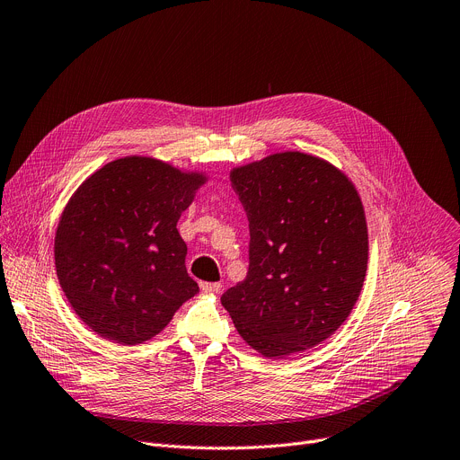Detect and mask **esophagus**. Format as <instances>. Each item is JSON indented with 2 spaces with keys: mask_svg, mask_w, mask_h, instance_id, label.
<instances>
[{
  "mask_svg": "<svg viewBox=\"0 0 460 460\" xmlns=\"http://www.w3.org/2000/svg\"><path fill=\"white\" fill-rule=\"evenodd\" d=\"M199 288H201V291H207V294H218V291L222 289V284L220 282H199Z\"/></svg>",
  "mask_w": 460,
  "mask_h": 460,
  "instance_id": "1",
  "label": "esophagus"
}]
</instances>
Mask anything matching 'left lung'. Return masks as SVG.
I'll return each mask as SVG.
<instances>
[{
	"mask_svg": "<svg viewBox=\"0 0 460 460\" xmlns=\"http://www.w3.org/2000/svg\"><path fill=\"white\" fill-rule=\"evenodd\" d=\"M249 222V268L222 296L240 336L268 358L306 350L349 317L368 236L361 199L319 157L284 152L231 172Z\"/></svg>",
	"mask_w": 460,
	"mask_h": 460,
	"instance_id": "obj_1",
	"label": "left lung"
}]
</instances>
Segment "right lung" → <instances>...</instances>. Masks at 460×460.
<instances>
[{"label":"right lung","mask_w":460,"mask_h":460,"mask_svg":"<svg viewBox=\"0 0 460 460\" xmlns=\"http://www.w3.org/2000/svg\"><path fill=\"white\" fill-rule=\"evenodd\" d=\"M203 183L150 157L108 163L80 185L55 238L64 294L99 336L152 340L198 294L176 224Z\"/></svg>","instance_id":"obj_1"}]
</instances>
